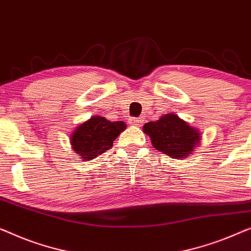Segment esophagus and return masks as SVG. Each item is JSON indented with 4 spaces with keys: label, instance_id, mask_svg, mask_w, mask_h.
<instances>
[{
    "label": "esophagus",
    "instance_id": "34e87169",
    "mask_svg": "<svg viewBox=\"0 0 251 251\" xmlns=\"http://www.w3.org/2000/svg\"><path fill=\"white\" fill-rule=\"evenodd\" d=\"M144 123V119L143 118H132L130 120V125L136 126H141Z\"/></svg>",
    "mask_w": 251,
    "mask_h": 251
}]
</instances>
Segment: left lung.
I'll use <instances>...</instances> for the list:
<instances>
[{
  "mask_svg": "<svg viewBox=\"0 0 251 251\" xmlns=\"http://www.w3.org/2000/svg\"><path fill=\"white\" fill-rule=\"evenodd\" d=\"M143 129L151 137L154 148L174 158L187 157L201 140L197 130L176 114H166L157 121L148 122Z\"/></svg>",
  "mask_w": 251,
  "mask_h": 251,
  "instance_id": "8db88e82",
  "label": "left lung"
}]
</instances>
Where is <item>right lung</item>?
I'll return each instance as SVG.
<instances>
[{
    "label": "right lung",
    "instance_id": "obj_1",
    "mask_svg": "<svg viewBox=\"0 0 251 251\" xmlns=\"http://www.w3.org/2000/svg\"><path fill=\"white\" fill-rule=\"evenodd\" d=\"M126 126L122 121L111 122L103 117H93L71 134L72 148L83 159L95 158L111 150L115 138Z\"/></svg>",
    "mask_w": 251,
    "mask_h": 251
}]
</instances>
